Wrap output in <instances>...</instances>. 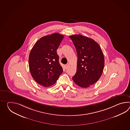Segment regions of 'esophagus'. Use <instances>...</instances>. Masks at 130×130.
Instances as JSON below:
<instances>
[{"instance_id": "1", "label": "esophagus", "mask_w": 130, "mask_h": 130, "mask_svg": "<svg viewBox=\"0 0 130 130\" xmlns=\"http://www.w3.org/2000/svg\"><path fill=\"white\" fill-rule=\"evenodd\" d=\"M69 64H66V66H65V68H66V69H67L68 68V67H69Z\"/></svg>"}]
</instances>
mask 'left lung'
Wrapping results in <instances>:
<instances>
[{"label":"left lung","mask_w":130,"mask_h":130,"mask_svg":"<svg viewBox=\"0 0 130 130\" xmlns=\"http://www.w3.org/2000/svg\"><path fill=\"white\" fill-rule=\"evenodd\" d=\"M77 53V72L72 79L77 86L88 87L100 79L105 59L100 45L93 39L81 35L69 36Z\"/></svg>","instance_id":"8db88e82"}]
</instances>
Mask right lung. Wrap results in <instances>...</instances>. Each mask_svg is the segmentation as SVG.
Returning a JSON list of instances; mask_svg holds the SVG:
<instances>
[{
  "label": "right lung",
  "instance_id": "right-lung-1",
  "mask_svg": "<svg viewBox=\"0 0 130 130\" xmlns=\"http://www.w3.org/2000/svg\"><path fill=\"white\" fill-rule=\"evenodd\" d=\"M64 36L55 33L44 36L34 45L29 57L30 74L37 83L49 87L54 85L63 70L57 50Z\"/></svg>",
  "mask_w": 130,
  "mask_h": 130
}]
</instances>
